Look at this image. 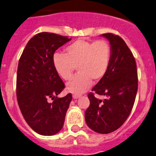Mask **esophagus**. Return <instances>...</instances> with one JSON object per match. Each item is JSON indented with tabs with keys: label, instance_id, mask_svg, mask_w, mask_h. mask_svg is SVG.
<instances>
[{
	"label": "esophagus",
	"instance_id": "1",
	"mask_svg": "<svg viewBox=\"0 0 156 156\" xmlns=\"http://www.w3.org/2000/svg\"><path fill=\"white\" fill-rule=\"evenodd\" d=\"M80 95H78V94H73V99H78V98H80Z\"/></svg>",
	"mask_w": 156,
	"mask_h": 156
}]
</instances>
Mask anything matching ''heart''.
Returning a JSON list of instances; mask_svg holds the SVG:
<instances>
[{
    "label": "heart",
    "instance_id": "b5f03b06",
    "mask_svg": "<svg viewBox=\"0 0 156 156\" xmlns=\"http://www.w3.org/2000/svg\"><path fill=\"white\" fill-rule=\"evenodd\" d=\"M112 50L105 40L88 41L79 39L65 48V53H56L53 65L58 76L65 80L71 79L74 70L78 73L66 88L75 94H80L89 88L91 80L98 82L106 74L110 65Z\"/></svg>",
    "mask_w": 156,
    "mask_h": 156
}]
</instances>
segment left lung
<instances>
[{"instance_id":"obj_1","label":"left lung","mask_w":156,"mask_h":156,"mask_svg":"<svg viewBox=\"0 0 156 156\" xmlns=\"http://www.w3.org/2000/svg\"><path fill=\"white\" fill-rule=\"evenodd\" d=\"M101 36L109 41L111 61L106 74L88 94L90 105L85 119L93 131L108 134L120 128L132 111L138 91V72L133 54L123 38L112 33ZM94 93L107 98L102 101Z\"/></svg>"}]
</instances>
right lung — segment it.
<instances>
[{
    "label": "right lung",
    "instance_id": "obj_1",
    "mask_svg": "<svg viewBox=\"0 0 156 156\" xmlns=\"http://www.w3.org/2000/svg\"><path fill=\"white\" fill-rule=\"evenodd\" d=\"M71 40L55 33H38L28 41L18 62V105L27 124L39 135H53L64 125L72 95L57 98L65 84L55 71L53 56L58 48Z\"/></svg>",
    "mask_w": 156,
    "mask_h": 156
}]
</instances>
